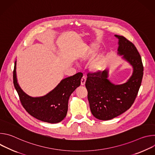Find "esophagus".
<instances>
[{"mask_svg":"<svg viewBox=\"0 0 155 155\" xmlns=\"http://www.w3.org/2000/svg\"><path fill=\"white\" fill-rule=\"evenodd\" d=\"M86 80V76L83 75V77L81 78V85H84V84H85Z\"/></svg>","mask_w":155,"mask_h":155,"instance_id":"obj_1","label":"esophagus"}]
</instances>
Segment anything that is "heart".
<instances>
[{
    "instance_id": "heart-1",
    "label": "heart",
    "mask_w": 155,
    "mask_h": 155,
    "mask_svg": "<svg viewBox=\"0 0 155 155\" xmlns=\"http://www.w3.org/2000/svg\"><path fill=\"white\" fill-rule=\"evenodd\" d=\"M97 45H92L90 48L82 56V59L83 60H89L91 58H93L96 53V51L97 49ZM104 59L103 56H99L97 58H96L91 63L90 65V68L91 70H92L94 72H98L102 68V66L104 65Z\"/></svg>"
}]
</instances>
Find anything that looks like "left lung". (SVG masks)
Here are the masks:
<instances>
[{
  "instance_id": "8db88e82",
  "label": "left lung",
  "mask_w": 155,
  "mask_h": 155,
  "mask_svg": "<svg viewBox=\"0 0 155 155\" xmlns=\"http://www.w3.org/2000/svg\"><path fill=\"white\" fill-rule=\"evenodd\" d=\"M118 38V51L133 68L127 82L114 84L107 79L108 71L87 74L85 86L93 115L101 120H109L125 112L133 104L138 94L143 74L140 55L135 45L123 36Z\"/></svg>"
}]
</instances>
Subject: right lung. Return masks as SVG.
<instances>
[{
    "label": "right lung",
    "instance_id": "right-lung-1",
    "mask_svg": "<svg viewBox=\"0 0 155 155\" xmlns=\"http://www.w3.org/2000/svg\"><path fill=\"white\" fill-rule=\"evenodd\" d=\"M16 61L13 71V84L21 103L33 117L40 121L57 123L66 117L70 96L80 85L83 74L78 72L61 81L58 86L45 96L32 97L26 94L19 86L16 73Z\"/></svg>",
    "mask_w": 155,
    "mask_h": 155
}]
</instances>
